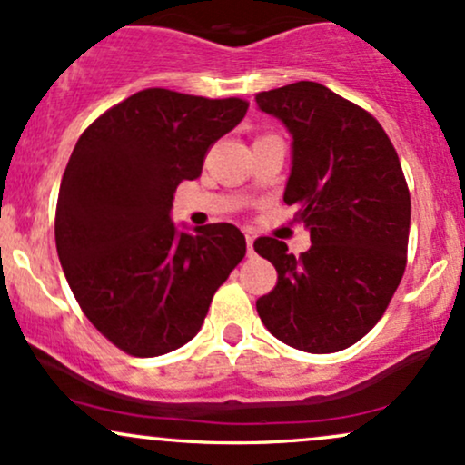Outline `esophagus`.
Listing matches in <instances>:
<instances>
[{
  "instance_id": "34e87169",
  "label": "esophagus",
  "mask_w": 465,
  "mask_h": 465,
  "mask_svg": "<svg viewBox=\"0 0 465 465\" xmlns=\"http://www.w3.org/2000/svg\"><path fill=\"white\" fill-rule=\"evenodd\" d=\"M247 255H255V251H253V236H247Z\"/></svg>"
}]
</instances>
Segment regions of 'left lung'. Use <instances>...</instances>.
I'll use <instances>...</instances> for the list:
<instances>
[{"label":"left lung","instance_id":"left-lung-1","mask_svg":"<svg viewBox=\"0 0 465 465\" xmlns=\"http://www.w3.org/2000/svg\"><path fill=\"white\" fill-rule=\"evenodd\" d=\"M255 103L291 131L284 203L312 240L300 258L280 240H255L277 271L255 308L291 348L345 350L385 314L407 266L411 194L398 153L370 111L319 83L260 92Z\"/></svg>","mask_w":465,"mask_h":465}]
</instances>
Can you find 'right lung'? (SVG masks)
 <instances>
[{"instance_id":"right-lung-1","label":"right lung","mask_w":465,"mask_h":465,"mask_svg":"<svg viewBox=\"0 0 465 465\" xmlns=\"http://www.w3.org/2000/svg\"><path fill=\"white\" fill-rule=\"evenodd\" d=\"M242 98L153 87L106 109L78 137L58 190L54 236L80 311L115 348L151 359L201 330L218 286L244 258L229 223L177 232L181 181L242 120Z\"/></svg>"}]
</instances>
